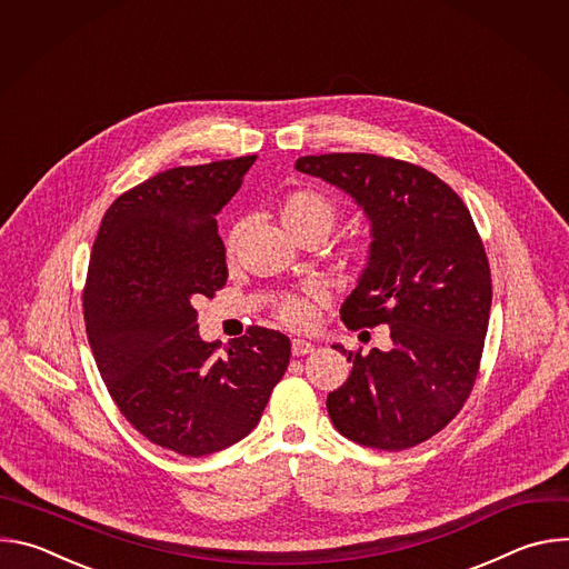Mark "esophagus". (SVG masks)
I'll return each mask as SVG.
<instances>
[{
    "label": "esophagus",
    "instance_id": "esophagus-1",
    "mask_svg": "<svg viewBox=\"0 0 569 569\" xmlns=\"http://www.w3.org/2000/svg\"><path fill=\"white\" fill-rule=\"evenodd\" d=\"M312 351H315V347L308 340H299V338L292 340V356H306Z\"/></svg>",
    "mask_w": 569,
    "mask_h": 569
}]
</instances>
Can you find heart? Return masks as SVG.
Masks as SVG:
<instances>
[{"instance_id":"heart-1","label":"heart","mask_w":569,"mask_h":569,"mask_svg":"<svg viewBox=\"0 0 569 569\" xmlns=\"http://www.w3.org/2000/svg\"><path fill=\"white\" fill-rule=\"evenodd\" d=\"M277 213L290 233L306 227H315L323 233H329L338 218V209L331 202V198L310 189L286 193L277 204ZM236 236V229L227 233V248H233ZM279 315L283 321L292 323V327H308L315 319V301L310 297H288L279 303Z\"/></svg>"}]
</instances>
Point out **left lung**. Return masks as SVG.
Returning a JSON list of instances; mask_svg holds the SVG:
<instances>
[{
	"label": "left lung",
	"instance_id": "obj_1",
	"mask_svg": "<svg viewBox=\"0 0 569 569\" xmlns=\"http://www.w3.org/2000/svg\"><path fill=\"white\" fill-rule=\"evenodd\" d=\"M297 171L345 191L369 222L367 263L340 315L349 329L387 323L391 347L353 362L327 398L336 430L405 450L443 430L466 402L491 312V270L459 196L430 171L367 152L306 154Z\"/></svg>",
	"mask_w": 569,
	"mask_h": 569
}]
</instances>
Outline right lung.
<instances>
[{
	"mask_svg": "<svg viewBox=\"0 0 569 569\" xmlns=\"http://www.w3.org/2000/svg\"><path fill=\"white\" fill-rule=\"evenodd\" d=\"M257 154L159 173L119 196L92 248L88 340L121 415L152 443L204 457L246 439L288 369L290 340L252 327L218 356L193 301L227 281L216 213Z\"/></svg>",
	"mask_w": 569,
	"mask_h": 569,
	"instance_id": "right-lung-1",
	"label": "right lung"
}]
</instances>
